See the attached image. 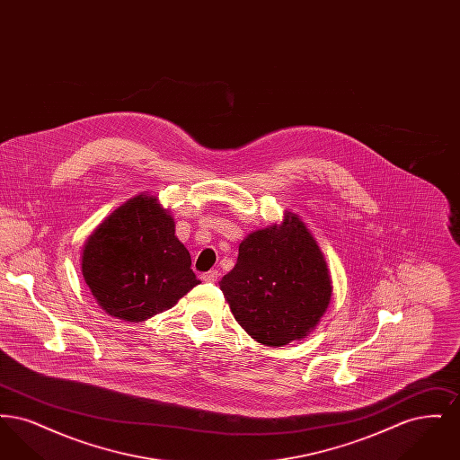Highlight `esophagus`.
<instances>
[{
	"label": "esophagus",
	"instance_id": "esophagus-1",
	"mask_svg": "<svg viewBox=\"0 0 460 460\" xmlns=\"http://www.w3.org/2000/svg\"><path fill=\"white\" fill-rule=\"evenodd\" d=\"M217 279H219V272L217 270H208V272L201 274V281H205V283H216Z\"/></svg>",
	"mask_w": 460,
	"mask_h": 460
}]
</instances>
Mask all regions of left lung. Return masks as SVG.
Here are the masks:
<instances>
[{
  "label": "left lung",
  "mask_w": 460,
  "mask_h": 460,
  "mask_svg": "<svg viewBox=\"0 0 460 460\" xmlns=\"http://www.w3.org/2000/svg\"><path fill=\"white\" fill-rule=\"evenodd\" d=\"M234 319L253 340L283 347L305 338L331 300V278L305 224L288 214L281 226L241 241L234 269L220 281Z\"/></svg>",
  "instance_id": "1"
}]
</instances>
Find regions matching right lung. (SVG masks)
<instances>
[{"instance_id": "1", "label": "right lung", "mask_w": 460, "mask_h": 460, "mask_svg": "<svg viewBox=\"0 0 460 460\" xmlns=\"http://www.w3.org/2000/svg\"><path fill=\"white\" fill-rule=\"evenodd\" d=\"M83 276L98 305L129 323L174 306L199 285L190 252L175 238L174 219L146 195L119 207L89 236Z\"/></svg>"}]
</instances>
